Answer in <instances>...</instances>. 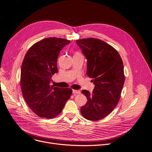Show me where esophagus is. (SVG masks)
Masks as SVG:
<instances>
[{
	"instance_id": "1",
	"label": "esophagus",
	"mask_w": 152,
	"mask_h": 152,
	"mask_svg": "<svg viewBox=\"0 0 152 152\" xmlns=\"http://www.w3.org/2000/svg\"><path fill=\"white\" fill-rule=\"evenodd\" d=\"M72 94H81V92H80V90H72Z\"/></svg>"
}]
</instances>
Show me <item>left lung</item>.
<instances>
[{"instance_id": "1", "label": "left lung", "mask_w": 152, "mask_h": 152, "mask_svg": "<svg viewBox=\"0 0 152 152\" xmlns=\"http://www.w3.org/2000/svg\"><path fill=\"white\" fill-rule=\"evenodd\" d=\"M87 61L86 75L92 78V93L83 90L86 104L81 107L85 119L99 121L114 110L121 97L125 77L123 62L114 48L96 38L76 40Z\"/></svg>"}]
</instances>
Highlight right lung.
Instances as JSON below:
<instances>
[{"mask_svg": "<svg viewBox=\"0 0 152 152\" xmlns=\"http://www.w3.org/2000/svg\"><path fill=\"white\" fill-rule=\"evenodd\" d=\"M71 42L64 38H47L29 49L21 69V88L26 104L37 115L53 118L60 114L72 94L71 88L52 85V76L58 72L57 57Z\"/></svg>", "mask_w": 152, "mask_h": 152, "instance_id": "add662e5", "label": "right lung"}]
</instances>
